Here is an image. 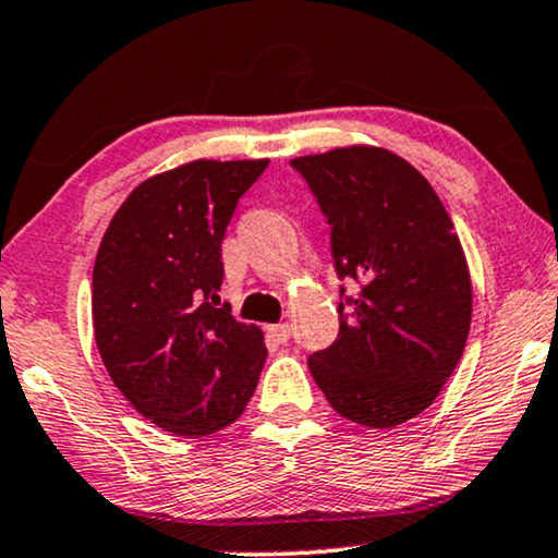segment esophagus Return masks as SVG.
Wrapping results in <instances>:
<instances>
[{"label":"esophagus","mask_w":558,"mask_h":558,"mask_svg":"<svg viewBox=\"0 0 558 558\" xmlns=\"http://www.w3.org/2000/svg\"><path fill=\"white\" fill-rule=\"evenodd\" d=\"M269 332H271V338H274V340L281 342V345H287L289 338H292V327L284 325V323L269 327Z\"/></svg>","instance_id":"1"}]
</instances>
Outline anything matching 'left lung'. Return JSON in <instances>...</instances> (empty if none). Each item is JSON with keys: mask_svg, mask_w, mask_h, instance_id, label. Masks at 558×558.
I'll return each instance as SVG.
<instances>
[{"mask_svg": "<svg viewBox=\"0 0 558 558\" xmlns=\"http://www.w3.org/2000/svg\"><path fill=\"white\" fill-rule=\"evenodd\" d=\"M330 223L340 332L310 373L340 416L391 429L422 414L460 363L472 287L460 239L424 174L386 149L296 157Z\"/></svg>", "mask_w": 558, "mask_h": 558, "instance_id": "left-lung-1", "label": "left lung"}]
</instances>
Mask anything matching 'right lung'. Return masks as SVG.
Segmentation results:
<instances>
[{
  "label": "right lung",
  "instance_id": "right-lung-1",
  "mask_svg": "<svg viewBox=\"0 0 558 558\" xmlns=\"http://www.w3.org/2000/svg\"><path fill=\"white\" fill-rule=\"evenodd\" d=\"M269 159H197L142 182L106 228L94 266V332L126 401L159 429L205 437L256 391L264 335L220 304L235 205Z\"/></svg>",
  "mask_w": 558,
  "mask_h": 558
}]
</instances>
